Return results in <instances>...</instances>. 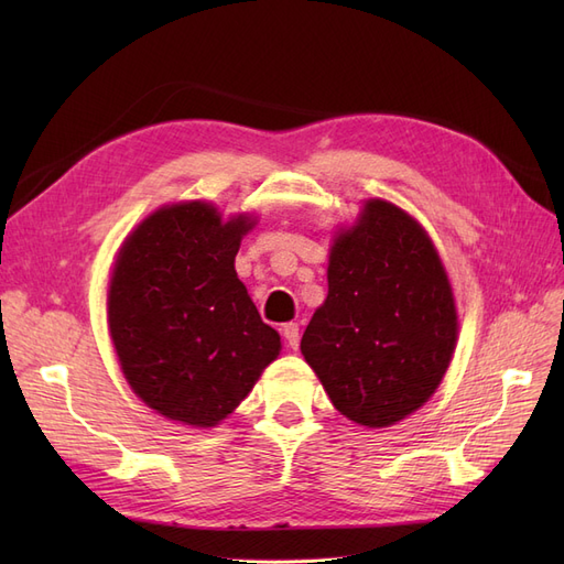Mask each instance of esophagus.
I'll list each match as a JSON object with an SVG mask.
<instances>
[{
	"mask_svg": "<svg viewBox=\"0 0 564 564\" xmlns=\"http://www.w3.org/2000/svg\"><path fill=\"white\" fill-rule=\"evenodd\" d=\"M282 336H284V340H286V346L289 348H299V340H301V334H299V324L296 322H289V324H284L282 327Z\"/></svg>",
	"mask_w": 564,
	"mask_h": 564,
	"instance_id": "34e87169",
	"label": "esophagus"
}]
</instances>
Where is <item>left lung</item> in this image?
<instances>
[{"instance_id": "left-lung-1", "label": "left lung", "mask_w": 564, "mask_h": 564, "mask_svg": "<svg viewBox=\"0 0 564 564\" xmlns=\"http://www.w3.org/2000/svg\"><path fill=\"white\" fill-rule=\"evenodd\" d=\"M327 280L301 352L340 414L388 429L429 402L452 362L458 319L445 265L419 220L369 199L336 235Z\"/></svg>"}]
</instances>
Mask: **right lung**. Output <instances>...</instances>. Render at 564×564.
<instances>
[{
  "instance_id": "right-lung-1",
  "label": "right lung",
  "mask_w": 564,
  "mask_h": 564,
  "mask_svg": "<svg viewBox=\"0 0 564 564\" xmlns=\"http://www.w3.org/2000/svg\"><path fill=\"white\" fill-rule=\"evenodd\" d=\"M256 220H224L209 202L150 214L119 249L108 289L112 346L131 390L158 414L212 429L280 355L235 272Z\"/></svg>"
}]
</instances>
